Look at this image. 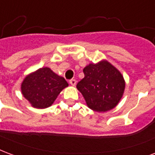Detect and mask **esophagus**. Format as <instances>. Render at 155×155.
Segmentation results:
<instances>
[{
  "mask_svg": "<svg viewBox=\"0 0 155 155\" xmlns=\"http://www.w3.org/2000/svg\"><path fill=\"white\" fill-rule=\"evenodd\" d=\"M70 84H71L72 86H74V85L76 84V81H75L74 79H72V80H71V81H70Z\"/></svg>",
  "mask_w": 155,
  "mask_h": 155,
  "instance_id": "obj_1",
  "label": "esophagus"
}]
</instances>
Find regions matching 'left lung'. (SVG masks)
Wrapping results in <instances>:
<instances>
[{
	"mask_svg": "<svg viewBox=\"0 0 155 155\" xmlns=\"http://www.w3.org/2000/svg\"><path fill=\"white\" fill-rule=\"evenodd\" d=\"M83 71L84 77L76 87L87 106L99 113L114 108L121 100L126 85L121 72L106 60L90 63Z\"/></svg>",
	"mask_w": 155,
	"mask_h": 155,
	"instance_id": "obj_1",
	"label": "left lung"
}]
</instances>
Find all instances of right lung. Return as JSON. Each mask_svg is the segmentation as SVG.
Listing matches in <instances>:
<instances>
[{
	"instance_id": "obj_1",
	"label": "right lung",
	"mask_w": 155,
	"mask_h": 155,
	"mask_svg": "<svg viewBox=\"0 0 155 155\" xmlns=\"http://www.w3.org/2000/svg\"><path fill=\"white\" fill-rule=\"evenodd\" d=\"M68 86L61 76L48 67H42L28 74L21 84L23 96L35 108L51 106L61 91Z\"/></svg>"
}]
</instances>
